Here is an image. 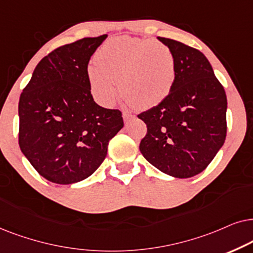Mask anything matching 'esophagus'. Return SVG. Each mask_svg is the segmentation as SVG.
Masks as SVG:
<instances>
[{
  "label": "esophagus",
  "instance_id": "34e87169",
  "mask_svg": "<svg viewBox=\"0 0 253 253\" xmlns=\"http://www.w3.org/2000/svg\"><path fill=\"white\" fill-rule=\"evenodd\" d=\"M123 118H124L125 123L127 124V123H128V121L134 119V118H135V116H134V114H132L130 112H127V111H124V112H123Z\"/></svg>",
  "mask_w": 253,
  "mask_h": 253
}]
</instances>
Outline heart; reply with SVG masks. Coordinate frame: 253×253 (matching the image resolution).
<instances>
[{
	"mask_svg": "<svg viewBox=\"0 0 253 253\" xmlns=\"http://www.w3.org/2000/svg\"><path fill=\"white\" fill-rule=\"evenodd\" d=\"M87 68L93 96L105 106L117 97L141 110L158 105L170 95L177 77V59L166 43L154 39L116 37L104 43Z\"/></svg>",
	"mask_w": 253,
	"mask_h": 253,
	"instance_id": "obj_1",
	"label": "heart"
}]
</instances>
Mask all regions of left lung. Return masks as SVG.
I'll use <instances>...</instances> for the list:
<instances>
[{
  "instance_id": "obj_1",
  "label": "left lung",
  "mask_w": 253,
  "mask_h": 253,
  "mask_svg": "<svg viewBox=\"0 0 253 253\" xmlns=\"http://www.w3.org/2000/svg\"><path fill=\"white\" fill-rule=\"evenodd\" d=\"M157 39L173 50L177 77L170 95L137 118L147 125L143 157L174 178L200 173L227 135V96L200 50L177 40Z\"/></svg>"
}]
</instances>
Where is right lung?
I'll list each match as a JSON object with an SVG mask.
<instances>
[{"label": "right lung", "instance_id": "1", "mask_svg": "<svg viewBox=\"0 0 253 253\" xmlns=\"http://www.w3.org/2000/svg\"><path fill=\"white\" fill-rule=\"evenodd\" d=\"M107 35L54 49L37 65L18 104V142L40 176L68 185L98 169L109 141L124 127L119 110L91 95L87 63Z\"/></svg>", "mask_w": 253, "mask_h": 253}]
</instances>
